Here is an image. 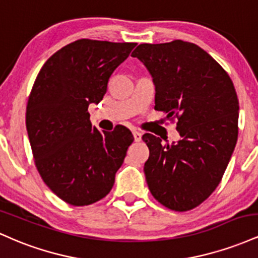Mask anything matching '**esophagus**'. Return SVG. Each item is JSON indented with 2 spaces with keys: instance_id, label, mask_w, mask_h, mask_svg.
I'll return each instance as SVG.
<instances>
[{
  "instance_id": "obj_1",
  "label": "esophagus",
  "mask_w": 258,
  "mask_h": 258,
  "mask_svg": "<svg viewBox=\"0 0 258 258\" xmlns=\"http://www.w3.org/2000/svg\"><path fill=\"white\" fill-rule=\"evenodd\" d=\"M132 133H133V137H135V141H136V142L141 141V139H142V133H141V132L136 131V130H135V131H133Z\"/></svg>"
}]
</instances>
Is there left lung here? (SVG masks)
Masks as SVG:
<instances>
[{
  "label": "left lung",
  "instance_id": "1",
  "mask_svg": "<svg viewBox=\"0 0 258 258\" xmlns=\"http://www.w3.org/2000/svg\"><path fill=\"white\" fill-rule=\"evenodd\" d=\"M132 57L152 74L155 110L176 119L180 136L177 143L164 144L143 135L148 186L161 205L189 211L214 193L235 148L239 100L233 81L209 53L185 41L142 43Z\"/></svg>",
  "mask_w": 258,
  "mask_h": 258
}]
</instances>
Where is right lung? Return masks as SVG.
Returning a JSON list of instances; mask_svg holds the SVG:
<instances>
[{
  "label": "right lung",
  "instance_id": "obj_1",
  "mask_svg": "<svg viewBox=\"0 0 258 258\" xmlns=\"http://www.w3.org/2000/svg\"><path fill=\"white\" fill-rule=\"evenodd\" d=\"M136 44L74 41L43 64L32 86L25 121L35 165L46 185L70 205L106 197L135 141L125 126L99 132L88 105L103 99L111 74Z\"/></svg>",
  "mask_w": 258,
  "mask_h": 258
}]
</instances>
